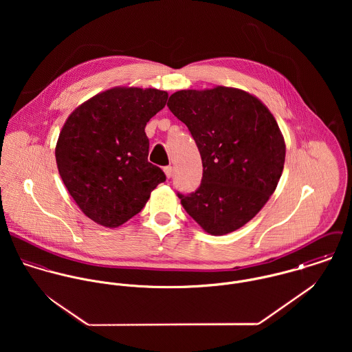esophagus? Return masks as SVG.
<instances>
[{"mask_svg": "<svg viewBox=\"0 0 352 352\" xmlns=\"http://www.w3.org/2000/svg\"><path fill=\"white\" fill-rule=\"evenodd\" d=\"M164 172H165V175H166V177L168 179H170L172 176H173V168L169 165V166H165L164 168Z\"/></svg>", "mask_w": 352, "mask_h": 352, "instance_id": "34e87169", "label": "esophagus"}]
</instances>
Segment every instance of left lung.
<instances>
[{
	"label": "left lung",
	"mask_w": 352,
	"mask_h": 352,
	"mask_svg": "<svg viewBox=\"0 0 352 352\" xmlns=\"http://www.w3.org/2000/svg\"><path fill=\"white\" fill-rule=\"evenodd\" d=\"M168 107L190 130L201 157L203 176L182 204L214 236L250 222L274 194L286 146L268 108L250 94L226 87L179 91Z\"/></svg>",
	"instance_id": "1"
}]
</instances>
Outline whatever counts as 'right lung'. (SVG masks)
<instances>
[{
	"label": "right lung",
	"mask_w": 352,
	"mask_h": 352,
	"mask_svg": "<svg viewBox=\"0 0 352 352\" xmlns=\"http://www.w3.org/2000/svg\"><path fill=\"white\" fill-rule=\"evenodd\" d=\"M166 99L165 91L113 88L81 104L63 124L55 148L59 175L82 212L99 225L120 226L166 180L148 161L145 133Z\"/></svg>",
	"instance_id": "add662e5"
}]
</instances>
